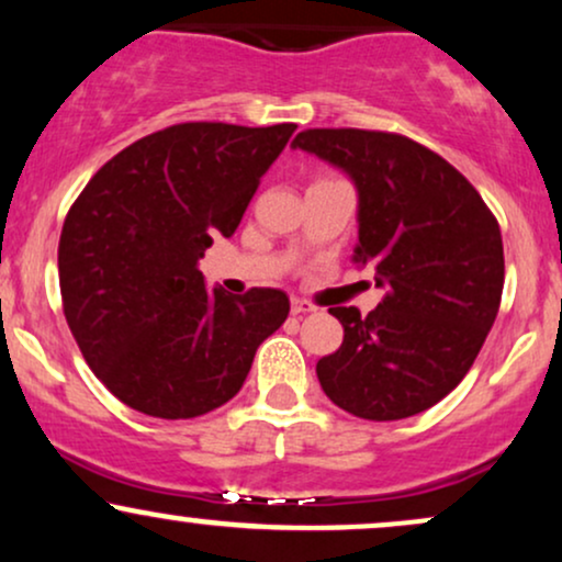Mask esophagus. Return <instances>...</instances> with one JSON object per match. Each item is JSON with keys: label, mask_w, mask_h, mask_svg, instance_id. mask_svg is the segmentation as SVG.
<instances>
[{"label": "esophagus", "mask_w": 562, "mask_h": 562, "mask_svg": "<svg viewBox=\"0 0 562 562\" xmlns=\"http://www.w3.org/2000/svg\"><path fill=\"white\" fill-rule=\"evenodd\" d=\"M312 312H317V308H314L308 301H301V299L290 301V314H293V317H303V314H312Z\"/></svg>", "instance_id": "34e87169"}]
</instances>
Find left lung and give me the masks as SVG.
<instances>
[{
	"label": "left lung",
	"instance_id": "1",
	"mask_svg": "<svg viewBox=\"0 0 562 562\" xmlns=\"http://www.w3.org/2000/svg\"><path fill=\"white\" fill-rule=\"evenodd\" d=\"M293 147L357 184L353 263L375 269L385 288L367 317L330 308L344 344L317 362L322 391L364 420L425 412L468 375L499 312V224L454 166L402 134L306 128Z\"/></svg>",
	"mask_w": 562,
	"mask_h": 562
}]
</instances>
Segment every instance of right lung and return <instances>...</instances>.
<instances>
[{
    "label": "right lung",
    "instance_id": "obj_1",
    "mask_svg": "<svg viewBox=\"0 0 562 562\" xmlns=\"http://www.w3.org/2000/svg\"><path fill=\"white\" fill-rule=\"evenodd\" d=\"M295 124H177L121 150L63 224V312L83 359L126 406L190 420L243 389L288 319L282 290L205 288L198 261L235 235Z\"/></svg>",
    "mask_w": 562,
    "mask_h": 562
}]
</instances>
